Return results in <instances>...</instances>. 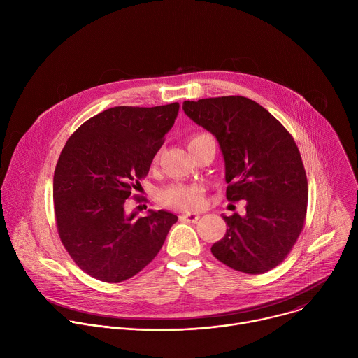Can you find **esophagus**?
Returning <instances> with one entry per match:
<instances>
[{
    "instance_id": "34e87169",
    "label": "esophagus",
    "mask_w": 358,
    "mask_h": 358,
    "mask_svg": "<svg viewBox=\"0 0 358 358\" xmlns=\"http://www.w3.org/2000/svg\"><path fill=\"white\" fill-rule=\"evenodd\" d=\"M181 218L188 221V222H196L199 220V215L198 214H192V213H187V214H182Z\"/></svg>"
}]
</instances>
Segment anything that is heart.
<instances>
[{"instance_id": "1", "label": "heart", "mask_w": 358, "mask_h": 358, "mask_svg": "<svg viewBox=\"0 0 358 358\" xmlns=\"http://www.w3.org/2000/svg\"><path fill=\"white\" fill-rule=\"evenodd\" d=\"M207 134H198L191 138L189 144H195L208 138ZM162 201L169 207L180 210H198L203 203V188L201 185H188V184H174L166 187L160 192Z\"/></svg>"}]
</instances>
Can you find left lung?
Returning a JSON list of instances; mask_svg holds the SVG:
<instances>
[{"instance_id": "left-lung-1", "label": "left lung", "mask_w": 358, "mask_h": 358, "mask_svg": "<svg viewBox=\"0 0 358 358\" xmlns=\"http://www.w3.org/2000/svg\"><path fill=\"white\" fill-rule=\"evenodd\" d=\"M184 113L218 141L227 198L246 201V214L224 215L228 228L211 248L227 266L259 275L278 266L299 238L308 210V180L287 130L243 96L185 100Z\"/></svg>"}]
</instances>
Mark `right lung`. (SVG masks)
Wrapping results in <instances>:
<instances>
[{"label":"right lung","mask_w":358,"mask_h":358,"mask_svg":"<svg viewBox=\"0 0 358 358\" xmlns=\"http://www.w3.org/2000/svg\"><path fill=\"white\" fill-rule=\"evenodd\" d=\"M178 103L117 106L85 122L66 141L54 176L58 232L76 265L92 278L119 283L147 266L178 217L148 210L126 213L164 143Z\"/></svg>","instance_id":"1"}]
</instances>
